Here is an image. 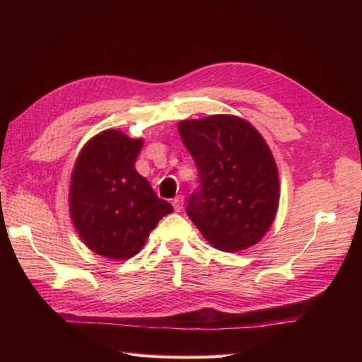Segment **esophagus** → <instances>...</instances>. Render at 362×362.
I'll use <instances>...</instances> for the list:
<instances>
[{"instance_id": "34e87169", "label": "esophagus", "mask_w": 362, "mask_h": 362, "mask_svg": "<svg viewBox=\"0 0 362 362\" xmlns=\"http://www.w3.org/2000/svg\"><path fill=\"white\" fill-rule=\"evenodd\" d=\"M173 206H174L175 211H180L182 206H183V196H175L173 199Z\"/></svg>"}]
</instances>
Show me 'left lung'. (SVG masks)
Returning <instances> with one entry per match:
<instances>
[{"label":"left lung","instance_id":"left-lung-1","mask_svg":"<svg viewBox=\"0 0 362 362\" xmlns=\"http://www.w3.org/2000/svg\"><path fill=\"white\" fill-rule=\"evenodd\" d=\"M177 127L202 182L188 199L193 224L224 252L259 243L280 202L279 168L263 135L235 115L183 119Z\"/></svg>","mask_w":362,"mask_h":362}]
</instances>
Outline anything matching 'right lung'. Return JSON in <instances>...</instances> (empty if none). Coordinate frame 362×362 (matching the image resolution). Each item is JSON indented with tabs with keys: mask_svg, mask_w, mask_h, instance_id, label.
Here are the masks:
<instances>
[{
	"mask_svg": "<svg viewBox=\"0 0 362 362\" xmlns=\"http://www.w3.org/2000/svg\"><path fill=\"white\" fill-rule=\"evenodd\" d=\"M143 141L107 129L91 136L76 158L68 193L71 222L83 244L104 258L136 255L158 221L173 211L136 173Z\"/></svg>",
	"mask_w": 362,
	"mask_h": 362,
	"instance_id": "right-lung-1",
	"label": "right lung"
}]
</instances>
